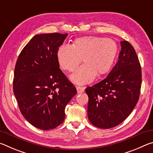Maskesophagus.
Instances as JSON below:
<instances>
[{"label":"esophagus","mask_w":153,"mask_h":153,"mask_svg":"<svg viewBox=\"0 0 153 153\" xmlns=\"http://www.w3.org/2000/svg\"><path fill=\"white\" fill-rule=\"evenodd\" d=\"M76 89H77V93H78V94H79V93L84 92L85 88L84 87H81V86H77L76 87Z\"/></svg>","instance_id":"obj_1"}]
</instances>
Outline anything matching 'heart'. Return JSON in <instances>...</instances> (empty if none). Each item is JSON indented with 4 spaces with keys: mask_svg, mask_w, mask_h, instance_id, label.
Returning a JSON list of instances; mask_svg holds the SVG:
<instances>
[{
    "mask_svg": "<svg viewBox=\"0 0 153 153\" xmlns=\"http://www.w3.org/2000/svg\"><path fill=\"white\" fill-rule=\"evenodd\" d=\"M117 42L111 38L86 36L77 38L73 45L63 44L56 51V59L64 70L73 71L81 63H84L71 75L72 82L77 84L92 82L97 74L100 76L110 70L117 55Z\"/></svg>",
    "mask_w": 153,
    "mask_h": 153,
    "instance_id": "1",
    "label": "heart"
}]
</instances>
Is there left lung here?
Segmentation results:
<instances>
[{
    "instance_id": "left-lung-1",
    "label": "left lung",
    "mask_w": 153,
    "mask_h": 153,
    "mask_svg": "<svg viewBox=\"0 0 153 153\" xmlns=\"http://www.w3.org/2000/svg\"><path fill=\"white\" fill-rule=\"evenodd\" d=\"M119 60L105 79L87 87L88 116L92 125L108 129L128 117L139 99L142 71L135 50L128 41H121Z\"/></svg>"
}]
</instances>
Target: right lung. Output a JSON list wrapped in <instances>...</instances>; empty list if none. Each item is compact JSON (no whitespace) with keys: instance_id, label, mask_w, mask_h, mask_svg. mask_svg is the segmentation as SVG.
Instances as JSON below:
<instances>
[{"instance_id":"1","label":"right lung","mask_w":153,"mask_h":153,"mask_svg":"<svg viewBox=\"0 0 153 153\" xmlns=\"http://www.w3.org/2000/svg\"><path fill=\"white\" fill-rule=\"evenodd\" d=\"M67 33L33 36L15 67L13 92L23 116L36 128L49 130L63 122L65 108L77 94L59 68L56 51Z\"/></svg>"}]
</instances>
